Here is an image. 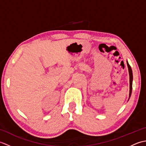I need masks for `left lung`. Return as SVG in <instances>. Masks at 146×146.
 Masks as SVG:
<instances>
[{
    "instance_id": "8db88e82",
    "label": "left lung",
    "mask_w": 146,
    "mask_h": 146,
    "mask_svg": "<svg viewBox=\"0 0 146 146\" xmlns=\"http://www.w3.org/2000/svg\"><path fill=\"white\" fill-rule=\"evenodd\" d=\"M127 64L128 69H129V77H130V92H129V98L131 97V95L132 94V80H133V75H132V71L131 69V67L130 66L128 62L127 63Z\"/></svg>"
}]
</instances>
